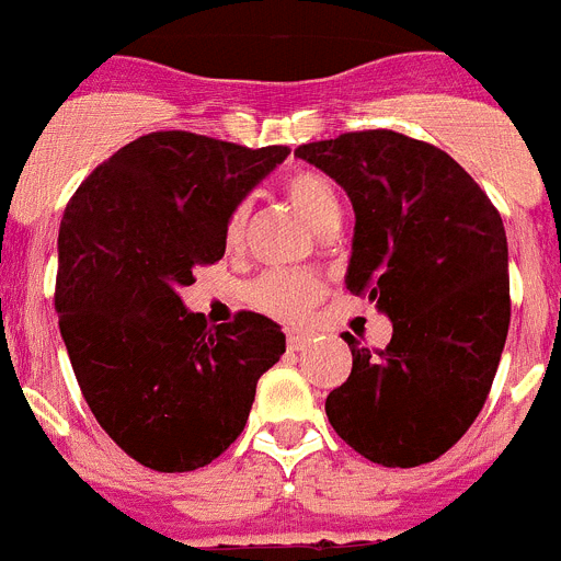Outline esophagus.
Instances as JSON below:
<instances>
[{"instance_id":"esophagus-1","label":"esophagus","mask_w":561,"mask_h":561,"mask_svg":"<svg viewBox=\"0 0 561 561\" xmlns=\"http://www.w3.org/2000/svg\"><path fill=\"white\" fill-rule=\"evenodd\" d=\"M310 344V335L308 333H301V330H287V350H296V353H299V350H305Z\"/></svg>"}]
</instances>
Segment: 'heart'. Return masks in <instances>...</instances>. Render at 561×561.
Returning <instances> with one entry per match:
<instances>
[{
	"label": "heart",
	"instance_id": "obj_1",
	"mask_svg": "<svg viewBox=\"0 0 561 561\" xmlns=\"http://www.w3.org/2000/svg\"><path fill=\"white\" fill-rule=\"evenodd\" d=\"M285 197L290 206L316 228L324 231L341 222V199L335 186L319 172H296L285 180ZM245 206H237L226 222V242L237 245L245 231ZM324 294V282L310 271H267L248 287V299L256 310L276 319L294 321L308 313Z\"/></svg>",
	"mask_w": 561,
	"mask_h": 561
}]
</instances>
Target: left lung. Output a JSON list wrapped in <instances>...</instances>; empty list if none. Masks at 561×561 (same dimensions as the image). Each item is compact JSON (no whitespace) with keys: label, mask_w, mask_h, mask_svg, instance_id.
<instances>
[{"label":"left lung","mask_w":561,"mask_h":561,"mask_svg":"<svg viewBox=\"0 0 561 561\" xmlns=\"http://www.w3.org/2000/svg\"><path fill=\"white\" fill-rule=\"evenodd\" d=\"M355 211L350 294L392 321L369 353L344 333L353 373L324 403L367 460L412 469L449 451L480 415L511 321L503 217L457 160L389 129L296 149Z\"/></svg>","instance_id":"8db88e82"}]
</instances>
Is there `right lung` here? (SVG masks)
<instances>
[{"label":"right lung","mask_w":561,"mask_h":561,"mask_svg":"<svg viewBox=\"0 0 561 561\" xmlns=\"http://www.w3.org/2000/svg\"><path fill=\"white\" fill-rule=\"evenodd\" d=\"M290 154L194 133L126 144L78 186L58 228L56 310L78 387L106 435L154 471L208 466L245 428L285 353L260 313L208 328L180 287L226 253V222Z\"/></svg>","instance_id":"add662e5"}]
</instances>
